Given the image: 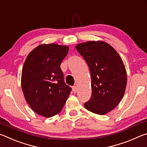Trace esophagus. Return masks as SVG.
Returning <instances> with one entry per match:
<instances>
[{
    "instance_id": "obj_1",
    "label": "esophagus",
    "mask_w": 147,
    "mask_h": 147,
    "mask_svg": "<svg viewBox=\"0 0 147 147\" xmlns=\"http://www.w3.org/2000/svg\"><path fill=\"white\" fill-rule=\"evenodd\" d=\"M72 89H73V93H76L77 92V88L76 86H73V88H72Z\"/></svg>"
}]
</instances>
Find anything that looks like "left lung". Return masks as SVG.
Returning <instances> with one entry per match:
<instances>
[{"mask_svg": "<svg viewBox=\"0 0 147 147\" xmlns=\"http://www.w3.org/2000/svg\"><path fill=\"white\" fill-rule=\"evenodd\" d=\"M76 49L90 70L91 96L85 102L88 110L104 115L113 109L123 97L127 83L125 67L112 47L104 41H88Z\"/></svg>", "mask_w": 147, "mask_h": 147, "instance_id": "8db88e82", "label": "left lung"}]
</instances>
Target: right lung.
Returning a JSON list of instances; mask_svg holds the SVG:
<instances>
[{"label": "right lung", "mask_w": 147, "mask_h": 147, "mask_svg": "<svg viewBox=\"0 0 147 147\" xmlns=\"http://www.w3.org/2000/svg\"><path fill=\"white\" fill-rule=\"evenodd\" d=\"M67 46L47 44L34 49L24 61L21 87L26 101L35 112L51 117L60 112L72 89L65 83L61 63Z\"/></svg>", "instance_id": "obj_1"}]
</instances>
